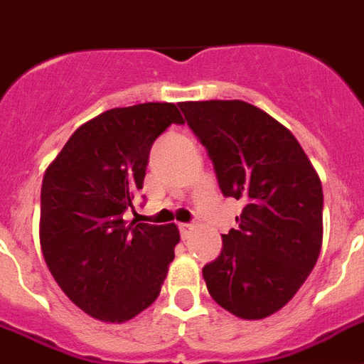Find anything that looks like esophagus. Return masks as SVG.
<instances>
[{
  "label": "esophagus",
  "mask_w": 364,
  "mask_h": 364,
  "mask_svg": "<svg viewBox=\"0 0 364 364\" xmlns=\"http://www.w3.org/2000/svg\"><path fill=\"white\" fill-rule=\"evenodd\" d=\"M178 229H180V236H182V238H188L189 232H191V229H193V227H191L189 223H180Z\"/></svg>",
  "instance_id": "1"
}]
</instances>
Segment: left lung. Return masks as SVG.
Masks as SVG:
<instances>
[{
    "label": "left lung",
    "mask_w": 364,
    "mask_h": 364,
    "mask_svg": "<svg viewBox=\"0 0 364 364\" xmlns=\"http://www.w3.org/2000/svg\"><path fill=\"white\" fill-rule=\"evenodd\" d=\"M214 164L221 193L243 200L238 227L203 268L210 296L234 316L260 320L305 283L322 247V182L301 145L266 111L242 100L182 102Z\"/></svg>",
    "instance_id": "8db88e82"
}]
</instances>
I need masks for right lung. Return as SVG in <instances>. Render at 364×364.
<instances>
[{
  "mask_svg": "<svg viewBox=\"0 0 364 364\" xmlns=\"http://www.w3.org/2000/svg\"><path fill=\"white\" fill-rule=\"evenodd\" d=\"M184 124L175 104L115 107L80 126L44 173L41 247L74 305L126 322L160 296L180 242L176 225L122 219L143 189L154 141Z\"/></svg>",
  "mask_w": 364,
  "mask_h": 364,
  "instance_id": "right-lung-1",
  "label": "right lung"
}]
</instances>
